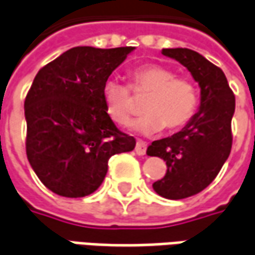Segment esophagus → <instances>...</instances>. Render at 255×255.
I'll use <instances>...</instances> for the list:
<instances>
[{"instance_id": "esophagus-1", "label": "esophagus", "mask_w": 255, "mask_h": 255, "mask_svg": "<svg viewBox=\"0 0 255 255\" xmlns=\"http://www.w3.org/2000/svg\"><path fill=\"white\" fill-rule=\"evenodd\" d=\"M135 152H136V155H145V153H146V143L141 141L136 142V145H135Z\"/></svg>"}]
</instances>
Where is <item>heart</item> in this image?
Listing matches in <instances>:
<instances>
[{"instance_id":"heart-1","label":"heart","mask_w":255,"mask_h":255,"mask_svg":"<svg viewBox=\"0 0 255 255\" xmlns=\"http://www.w3.org/2000/svg\"><path fill=\"white\" fill-rule=\"evenodd\" d=\"M131 89L136 95L149 93L143 103L146 113L132 124L143 135L156 134L163 127H183L197 110L198 89L193 81L178 78L173 69L159 64H145L131 72ZM127 85L107 79L102 89L106 114L117 126H127L134 113V99Z\"/></svg>"}]
</instances>
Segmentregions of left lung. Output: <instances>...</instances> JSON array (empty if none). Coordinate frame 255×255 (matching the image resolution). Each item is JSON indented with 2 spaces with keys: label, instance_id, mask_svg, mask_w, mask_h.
<instances>
[{
  "label": "left lung",
  "instance_id": "left-lung-1",
  "mask_svg": "<svg viewBox=\"0 0 255 255\" xmlns=\"http://www.w3.org/2000/svg\"><path fill=\"white\" fill-rule=\"evenodd\" d=\"M162 54L184 65L201 88L198 112L181 131L153 141L149 156L163 159L167 171L153 190L167 200H183L207 188L232 149L235 95L219 67L190 48H163Z\"/></svg>",
  "mask_w": 255,
  "mask_h": 255
}]
</instances>
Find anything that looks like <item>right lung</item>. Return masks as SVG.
Wrapping results in <instances>:
<instances>
[{"label":"right lung","mask_w":255,"mask_h":255,"mask_svg":"<svg viewBox=\"0 0 255 255\" xmlns=\"http://www.w3.org/2000/svg\"><path fill=\"white\" fill-rule=\"evenodd\" d=\"M135 47H74L34 77L25 99L26 155L53 193L81 198L103 183L109 159L135 148L106 114L103 85Z\"/></svg>","instance_id":"add662e5"}]
</instances>
